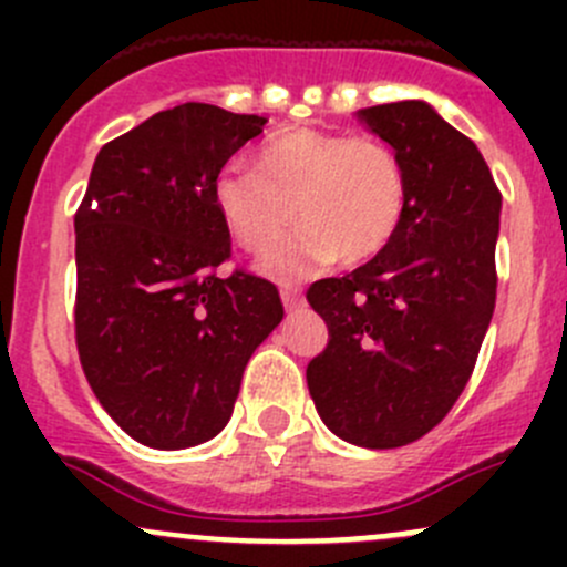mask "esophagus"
<instances>
[{
	"mask_svg": "<svg viewBox=\"0 0 567 567\" xmlns=\"http://www.w3.org/2000/svg\"><path fill=\"white\" fill-rule=\"evenodd\" d=\"M279 296H282V305L288 307V310H293V307L301 305V288L299 285H279Z\"/></svg>",
	"mask_w": 567,
	"mask_h": 567,
	"instance_id": "esophagus-1",
	"label": "esophagus"
}]
</instances>
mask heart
Instances as JSON below:
<instances>
[{"mask_svg": "<svg viewBox=\"0 0 567 567\" xmlns=\"http://www.w3.org/2000/svg\"><path fill=\"white\" fill-rule=\"evenodd\" d=\"M405 194L403 158L390 142L305 125L268 136L257 147L255 169L230 164L214 186L227 230L251 251L274 247L299 216V236L262 260L271 274L381 255L400 230Z\"/></svg>", "mask_w": 567, "mask_h": 567, "instance_id": "heart-1", "label": "heart"}]
</instances>
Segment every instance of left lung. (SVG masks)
Listing matches in <instances>:
<instances>
[{
  "label": "left lung",
  "instance_id": "obj_1",
  "mask_svg": "<svg viewBox=\"0 0 567 567\" xmlns=\"http://www.w3.org/2000/svg\"><path fill=\"white\" fill-rule=\"evenodd\" d=\"M359 117L403 158L405 214L381 255L307 290L329 326L307 386L331 433L392 450L433 431L472 379L496 305L502 192L477 145L422 101Z\"/></svg>",
  "mask_w": 567,
  "mask_h": 567
}]
</instances>
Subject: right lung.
Wrapping results in <instances>:
<instances>
[{
  "label": "right lung",
  "mask_w": 567,
  "mask_h": 567,
  "mask_svg": "<svg viewBox=\"0 0 567 567\" xmlns=\"http://www.w3.org/2000/svg\"><path fill=\"white\" fill-rule=\"evenodd\" d=\"M266 117L188 101L106 142L76 210V351L95 398L145 447L214 439L255 348L285 316L236 268L214 186Z\"/></svg>",
  "instance_id": "right-lung-1"
}]
</instances>
